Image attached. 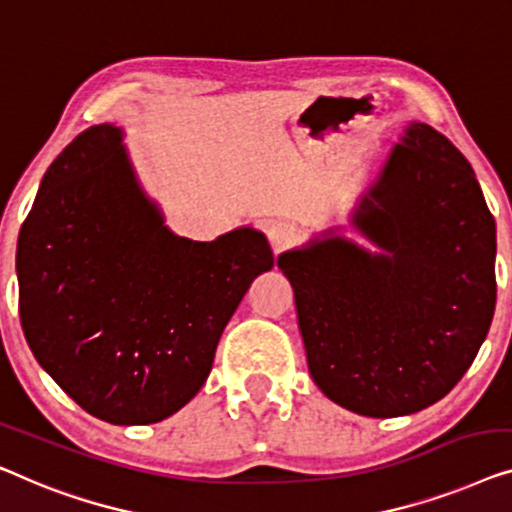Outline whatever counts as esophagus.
Listing matches in <instances>:
<instances>
[{
    "label": "esophagus",
    "instance_id": "34e87169",
    "mask_svg": "<svg viewBox=\"0 0 512 512\" xmlns=\"http://www.w3.org/2000/svg\"><path fill=\"white\" fill-rule=\"evenodd\" d=\"M266 236H269L271 248L280 253V250H285L294 239H297V229H294L290 222H271V225L266 227Z\"/></svg>",
    "mask_w": 512,
    "mask_h": 512
}]
</instances>
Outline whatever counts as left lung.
<instances>
[{
    "instance_id": "8db88e82",
    "label": "left lung",
    "mask_w": 512,
    "mask_h": 512,
    "mask_svg": "<svg viewBox=\"0 0 512 512\" xmlns=\"http://www.w3.org/2000/svg\"><path fill=\"white\" fill-rule=\"evenodd\" d=\"M373 250L329 227L278 255L308 371L366 417L431 406L478 355L496 306V225L466 157L408 122L350 213Z\"/></svg>"
}]
</instances>
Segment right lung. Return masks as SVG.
<instances>
[{"instance_id":"right-lung-1","label":"right lung","mask_w":512,"mask_h":512,"mask_svg":"<svg viewBox=\"0 0 512 512\" xmlns=\"http://www.w3.org/2000/svg\"><path fill=\"white\" fill-rule=\"evenodd\" d=\"M104 122L78 134L41 178L18 236V308L41 369L111 424L181 410L211 373L243 294L273 266L266 236H176Z\"/></svg>"}]
</instances>
